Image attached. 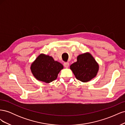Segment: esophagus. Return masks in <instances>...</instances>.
Instances as JSON below:
<instances>
[{
    "label": "esophagus",
    "mask_w": 125,
    "mask_h": 125,
    "mask_svg": "<svg viewBox=\"0 0 125 125\" xmlns=\"http://www.w3.org/2000/svg\"><path fill=\"white\" fill-rule=\"evenodd\" d=\"M63 66L65 68H68L69 66V63L68 62H65L63 63Z\"/></svg>",
    "instance_id": "1"
}]
</instances>
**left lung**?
<instances>
[{
  "mask_svg": "<svg viewBox=\"0 0 125 125\" xmlns=\"http://www.w3.org/2000/svg\"><path fill=\"white\" fill-rule=\"evenodd\" d=\"M77 61L70 66L77 79L82 82L90 81L95 78L99 70V65L89 52L79 55Z\"/></svg>",
  "mask_w": 125,
  "mask_h": 125,
  "instance_id": "obj_1",
  "label": "left lung"
}]
</instances>
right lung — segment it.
Returning a JSON list of instances; mask_svg holds the SVG:
<instances>
[{
  "label": "right lung",
  "instance_id": "obj_1",
  "mask_svg": "<svg viewBox=\"0 0 125 125\" xmlns=\"http://www.w3.org/2000/svg\"><path fill=\"white\" fill-rule=\"evenodd\" d=\"M63 66L61 63L55 61L52 56L41 54L31 65V72L37 80L49 83L57 78Z\"/></svg>",
  "mask_w": 125,
  "mask_h": 125
}]
</instances>
